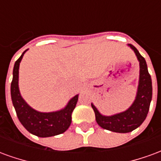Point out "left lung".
I'll use <instances>...</instances> for the list:
<instances>
[{"label": "left lung", "mask_w": 161, "mask_h": 161, "mask_svg": "<svg viewBox=\"0 0 161 161\" xmlns=\"http://www.w3.org/2000/svg\"><path fill=\"white\" fill-rule=\"evenodd\" d=\"M128 46L135 53L140 67L137 91L133 103L124 111L111 115H104L91 103L97 124L104 129L122 134L132 132L143 123L148 113L153 95L152 79L148 73L145 58L135 46L130 44H128Z\"/></svg>", "instance_id": "left-lung-1"}]
</instances>
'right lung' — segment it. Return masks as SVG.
<instances>
[{
	"label": "right lung",
	"mask_w": 161,
	"mask_h": 161,
	"mask_svg": "<svg viewBox=\"0 0 161 161\" xmlns=\"http://www.w3.org/2000/svg\"><path fill=\"white\" fill-rule=\"evenodd\" d=\"M14 64L11 83V98L19 121L27 131L38 137H51L63 134L71 123V114L77 105L79 94L74 96L64 108L52 112H40L32 108L22 97L19 88V64L24 54Z\"/></svg>",
	"instance_id": "obj_1"
}]
</instances>
